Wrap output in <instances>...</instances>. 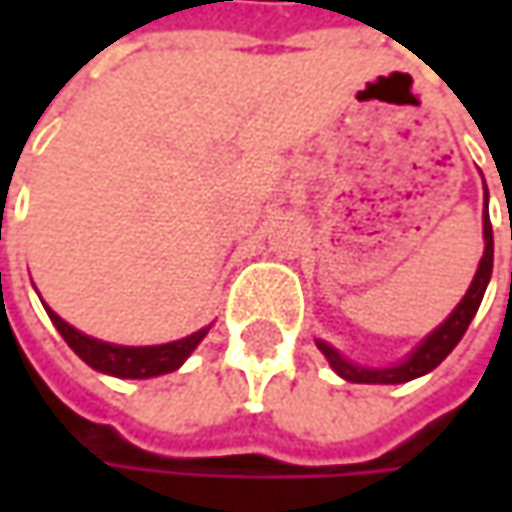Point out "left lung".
Returning a JSON list of instances; mask_svg holds the SVG:
<instances>
[{
    "mask_svg": "<svg viewBox=\"0 0 512 512\" xmlns=\"http://www.w3.org/2000/svg\"><path fill=\"white\" fill-rule=\"evenodd\" d=\"M482 227H484V253L482 262H479V270L473 276V282L467 287V293L462 296V302L453 307V313L444 319L442 325L433 327L422 342L416 344L402 362L387 364V367H364V364L350 362L344 359L342 353L327 344L325 339H316V347L325 353V359L330 362V367L353 384H404L419 379L424 373L436 370L439 364L450 356V350L456 344L462 342L464 330L470 327L476 310L482 305L484 290H487V282H490V273H493V227H490V216H487V187H484V216H482Z\"/></svg>",
    "mask_w": 512,
    "mask_h": 512,
    "instance_id": "1",
    "label": "left lung"
}]
</instances>
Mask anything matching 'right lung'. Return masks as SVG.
Here are the masks:
<instances>
[{"label": "right lung", "instance_id": "add662e5", "mask_svg": "<svg viewBox=\"0 0 512 512\" xmlns=\"http://www.w3.org/2000/svg\"><path fill=\"white\" fill-rule=\"evenodd\" d=\"M45 310H48L50 322L62 333V339L68 342L70 350L82 362L90 364L99 373L116 376V379H153V376H165V373L179 370L187 362V356L205 339L207 330H210V325H207L202 330L185 336V339H176V342L130 347V344H113L102 342V339H93L88 333H82V330L68 325L62 316H56L48 305H45Z\"/></svg>", "mask_w": 512, "mask_h": 512}]
</instances>
